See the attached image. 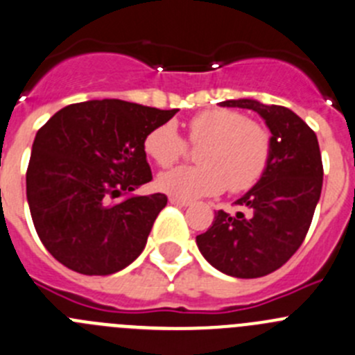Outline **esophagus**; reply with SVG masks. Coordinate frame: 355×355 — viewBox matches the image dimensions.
I'll return each mask as SVG.
<instances>
[{
  "label": "esophagus",
  "instance_id": "1",
  "mask_svg": "<svg viewBox=\"0 0 355 355\" xmlns=\"http://www.w3.org/2000/svg\"><path fill=\"white\" fill-rule=\"evenodd\" d=\"M171 205H177V207H191V201L178 200V198H170Z\"/></svg>",
  "mask_w": 355,
  "mask_h": 355
}]
</instances>
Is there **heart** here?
<instances>
[{"mask_svg":"<svg viewBox=\"0 0 355 355\" xmlns=\"http://www.w3.org/2000/svg\"><path fill=\"white\" fill-rule=\"evenodd\" d=\"M187 138L201 145L196 152L198 166L164 171L157 177L162 193L178 200L215 196L230 189L245 193L266 173L273 141L266 128L245 114L230 108H211L194 115L187 124ZM144 150L157 166L168 168L185 152V141L173 122L152 129L144 140Z\"/></svg>","mask_w":355,"mask_h":355,"instance_id":"heart-1","label":"heart"}]
</instances>
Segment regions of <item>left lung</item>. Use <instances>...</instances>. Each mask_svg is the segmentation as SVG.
<instances>
[{
    "label": "left lung",
    "instance_id": "1",
    "mask_svg": "<svg viewBox=\"0 0 355 355\" xmlns=\"http://www.w3.org/2000/svg\"><path fill=\"white\" fill-rule=\"evenodd\" d=\"M220 107L248 108L264 119L273 152L264 177L234 203L247 214H215L196 243L223 273L257 278L287 263L303 243L322 191V157L315 132L293 110L257 99H227Z\"/></svg>",
    "mask_w": 355,
    "mask_h": 355
}]
</instances>
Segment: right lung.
Returning a JSON list of instances; mask_svg holds the SVG:
<instances>
[{
	"instance_id": "obj_1",
	"label": "right lung",
	"mask_w": 355,
	"mask_h": 355,
	"mask_svg": "<svg viewBox=\"0 0 355 355\" xmlns=\"http://www.w3.org/2000/svg\"><path fill=\"white\" fill-rule=\"evenodd\" d=\"M177 112L91 99L61 108L38 129L26 194L54 259L82 275H112L140 256L168 198L129 193L152 180L145 137ZM122 193L128 198L115 202Z\"/></svg>"
}]
</instances>
